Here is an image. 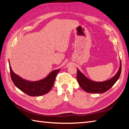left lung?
Here are the masks:
<instances>
[{"instance_id":"1","label":"left lung","mask_w":129,"mask_h":129,"mask_svg":"<svg viewBox=\"0 0 129 129\" xmlns=\"http://www.w3.org/2000/svg\"><path fill=\"white\" fill-rule=\"evenodd\" d=\"M122 64L121 61L119 71L113 78L103 82H94L91 81L85 76L77 69V82L83 90L90 93H102L106 92L114 85L121 75Z\"/></svg>"}]
</instances>
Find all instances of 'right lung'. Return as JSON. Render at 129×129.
Returning <instances> with one entry per match:
<instances>
[{
  "label": "right lung",
  "mask_w": 129,
  "mask_h": 129,
  "mask_svg": "<svg viewBox=\"0 0 129 129\" xmlns=\"http://www.w3.org/2000/svg\"><path fill=\"white\" fill-rule=\"evenodd\" d=\"M9 65L11 78L15 85L30 96H40L48 93L53 87L56 75L60 71L59 69L55 70L43 80L31 82L23 80L16 75Z\"/></svg>",
  "instance_id": "right-lung-1"
}]
</instances>
